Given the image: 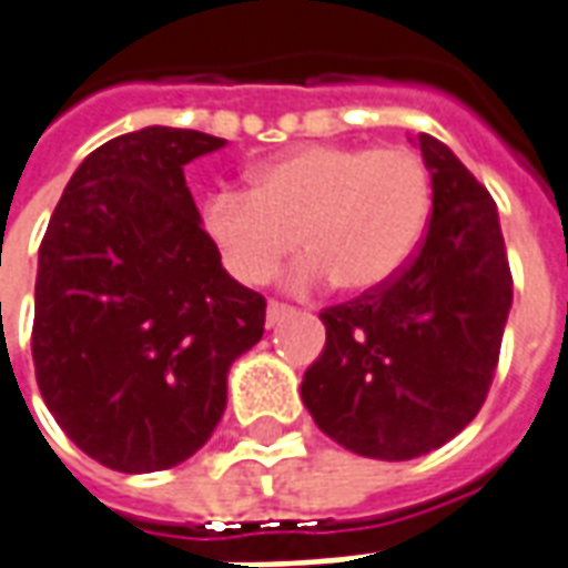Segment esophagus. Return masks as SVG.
Segmentation results:
<instances>
[{
  "instance_id": "1",
  "label": "esophagus",
  "mask_w": 568,
  "mask_h": 568,
  "mask_svg": "<svg viewBox=\"0 0 568 568\" xmlns=\"http://www.w3.org/2000/svg\"><path fill=\"white\" fill-rule=\"evenodd\" d=\"M295 311V307H288V304H283V301H271L267 304V325H276L283 323L288 313Z\"/></svg>"
}]
</instances>
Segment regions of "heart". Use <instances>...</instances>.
<instances>
[{
	"mask_svg": "<svg viewBox=\"0 0 568 568\" xmlns=\"http://www.w3.org/2000/svg\"><path fill=\"white\" fill-rule=\"evenodd\" d=\"M427 212L430 172L412 146L311 144L257 165L248 190H212L202 227L243 283H267L301 240L297 285L366 292L406 267Z\"/></svg>",
	"mask_w": 568,
	"mask_h": 568,
	"instance_id": "1",
	"label": "heart"
}]
</instances>
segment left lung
Returning <instances> with one entry per match:
<instances>
[{"mask_svg":"<svg viewBox=\"0 0 568 568\" xmlns=\"http://www.w3.org/2000/svg\"><path fill=\"white\" fill-rule=\"evenodd\" d=\"M434 209L394 280L325 307V347L301 399L338 446L408 462L477 418L498 366L514 276L489 190L443 141L418 134Z\"/></svg>","mask_w":568,"mask_h":568,"instance_id":"8db88e82","label":"left lung"}]
</instances>
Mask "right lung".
I'll list each match as a JSON object with an SVG mask.
<instances>
[{
  "mask_svg": "<svg viewBox=\"0 0 568 568\" xmlns=\"http://www.w3.org/2000/svg\"><path fill=\"white\" fill-rule=\"evenodd\" d=\"M224 138L150 125L85 156L39 245L36 384L61 430L122 474L187 462L267 301L221 267L184 165Z\"/></svg>",
  "mask_w": 568,
  "mask_h": 568,
  "instance_id": "add662e5",
  "label": "right lung"
}]
</instances>
